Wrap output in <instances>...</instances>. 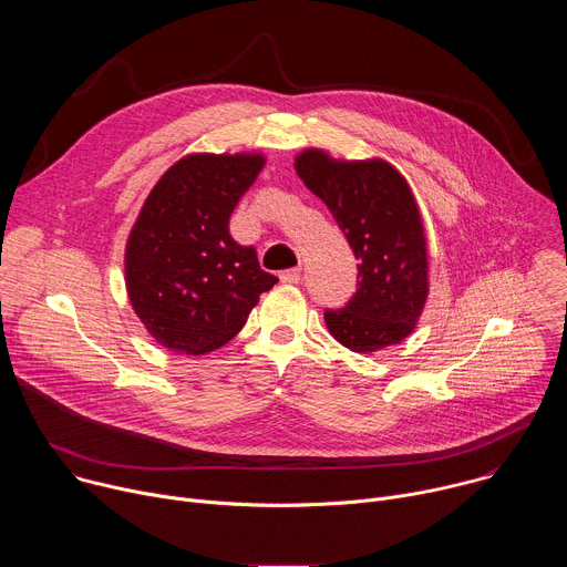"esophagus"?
<instances>
[{
    "label": "esophagus",
    "mask_w": 567,
    "mask_h": 567,
    "mask_svg": "<svg viewBox=\"0 0 567 567\" xmlns=\"http://www.w3.org/2000/svg\"><path fill=\"white\" fill-rule=\"evenodd\" d=\"M280 280L287 282V285H296L300 282V269H287L280 274Z\"/></svg>",
    "instance_id": "esophagus-1"
}]
</instances>
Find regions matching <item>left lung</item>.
Here are the masks:
<instances>
[{"mask_svg":"<svg viewBox=\"0 0 567 567\" xmlns=\"http://www.w3.org/2000/svg\"><path fill=\"white\" fill-rule=\"evenodd\" d=\"M293 166L326 202L359 260L350 302L326 309L330 334L361 354L401 343L415 330L429 296L426 235L411 186L381 158L337 161L322 150H305Z\"/></svg>","mask_w":567,"mask_h":567,"instance_id":"1","label":"left lung"}]
</instances>
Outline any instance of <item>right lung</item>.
<instances>
[{
    "label": "right lung",
    "instance_id": "obj_1",
    "mask_svg": "<svg viewBox=\"0 0 567 567\" xmlns=\"http://www.w3.org/2000/svg\"><path fill=\"white\" fill-rule=\"evenodd\" d=\"M262 154H188L150 190L125 247L130 302L158 346L206 354L228 343L278 278L228 233Z\"/></svg>",
    "mask_w": 567,
    "mask_h": 567
}]
</instances>
